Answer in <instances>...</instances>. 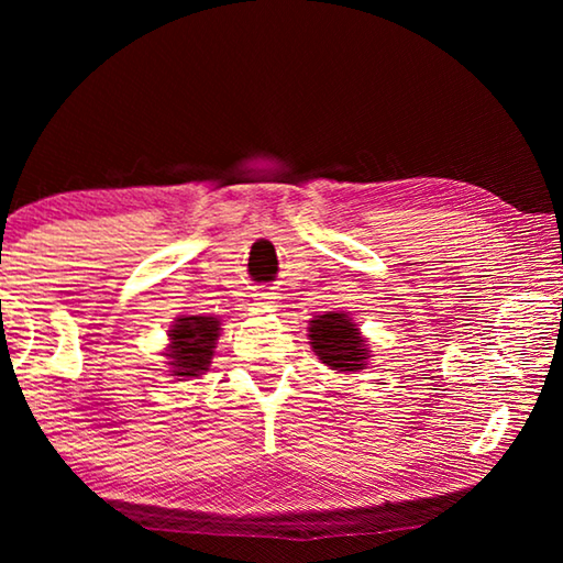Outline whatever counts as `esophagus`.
I'll use <instances>...</instances> for the list:
<instances>
[{
  "label": "esophagus",
  "instance_id": "obj_1",
  "mask_svg": "<svg viewBox=\"0 0 563 563\" xmlns=\"http://www.w3.org/2000/svg\"><path fill=\"white\" fill-rule=\"evenodd\" d=\"M255 300H258V305H263V308H275V300H278V295H275V292H258V295H255Z\"/></svg>",
  "mask_w": 563,
  "mask_h": 563
}]
</instances>
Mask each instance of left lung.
I'll return each instance as SVG.
<instances>
[{
	"mask_svg": "<svg viewBox=\"0 0 563 563\" xmlns=\"http://www.w3.org/2000/svg\"><path fill=\"white\" fill-rule=\"evenodd\" d=\"M308 325L310 347L322 365L345 375L362 373L367 367L373 350L367 347V340L362 338L360 328L347 312L332 310L325 316H316Z\"/></svg>",
	"mask_w": 563,
	"mask_h": 563,
	"instance_id": "obj_1",
	"label": "left lung"
}]
</instances>
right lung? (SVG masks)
<instances>
[{
	"instance_id": "add662e5",
	"label": "right lung",
	"mask_w": 563,
	"mask_h": 563,
	"mask_svg": "<svg viewBox=\"0 0 563 563\" xmlns=\"http://www.w3.org/2000/svg\"><path fill=\"white\" fill-rule=\"evenodd\" d=\"M221 320L213 316H180L168 328L164 350L168 373L176 379H196L211 369L221 338Z\"/></svg>"
}]
</instances>
